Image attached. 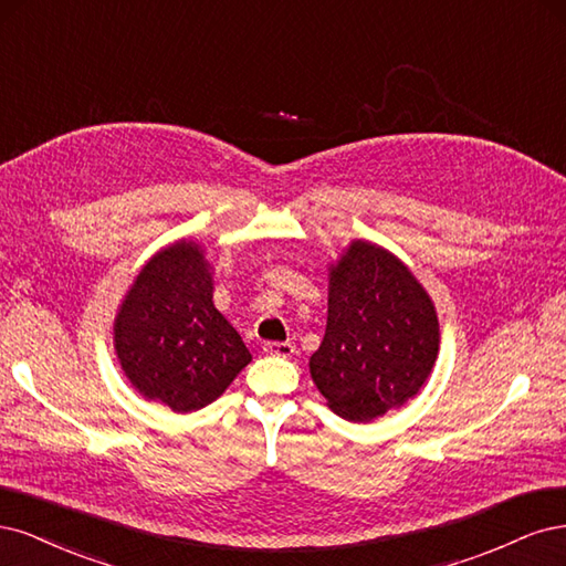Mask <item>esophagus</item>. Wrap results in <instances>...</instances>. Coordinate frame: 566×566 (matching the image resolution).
I'll list each match as a JSON object with an SVG mask.
<instances>
[{
  "mask_svg": "<svg viewBox=\"0 0 566 566\" xmlns=\"http://www.w3.org/2000/svg\"><path fill=\"white\" fill-rule=\"evenodd\" d=\"M263 353L272 355V357H291L296 353V345L294 343H277V340H268L263 343Z\"/></svg>",
  "mask_w": 566,
  "mask_h": 566,
  "instance_id": "34e87169",
  "label": "esophagus"
}]
</instances>
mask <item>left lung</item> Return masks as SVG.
Returning a JSON list of instances; mask_svg holds the SVG:
<instances>
[{
    "label": "left lung",
    "instance_id": "obj_1",
    "mask_svg": "<svg viewBox=\"0 0 566 566\" xmlns=\"http://www.w3.org/2000/svg\"><path fill=\"white\" fill-rule=\"evenodd\" d=\"M440 324L428 291L390 251L355 240L329 272V315L310 376L329 409L367 423L423 388Z\"/></svg>",
    "mask_w": 566,
    "mask_h": 566
}]
</instances>
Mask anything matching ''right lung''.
I'll use <instances>...</instances> for the list:
<instances>
[{
  "instance_id": "right-lung-1",
  "label": "right lung",
  "mask_w": 566,
  "mask_h": 566,
  "mask_svg": "<svg viewBox=\"0 0 566 566\" xmlns=\"http://www.w3.org/2000/svg\"><path fill=\"white\" fill-rule=\"evenodd\" d=\"M205 251L180 240L143 265L115 319V350L132 386L171 411L221 397L251 355L213 305Z\"/></svg>"
}]
</instances>
